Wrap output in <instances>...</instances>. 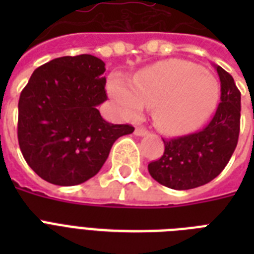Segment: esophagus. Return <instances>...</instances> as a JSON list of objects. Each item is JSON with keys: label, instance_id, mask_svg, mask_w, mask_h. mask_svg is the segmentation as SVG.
Masks as SVG:
<instances>
[{"label": "esophagus", "instance_id": "esophagus-1", "mask_svg": "<svg viewBox=\"0 0 254 254\" xmlns=\"http://www.w3.org/2000/svg\"><path fill=\"white\" fill-rule=\"evenodd\" d=\"M134 134L138 135V137H143V135L149 134V131H147L145 127H135V129H134Z\"/></svg>", "mask_w": 254, "mask_h": 254}]
</instances>
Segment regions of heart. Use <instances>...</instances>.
Masks as SVG:
<instances>
[{"mask_svg": "<svg viewBox=\"0 0 254 254\" xmlns=\"http://www.w3.org/2000/svg\"><path fill=\"white\" fill-rule=\"evenodd\" d=\"M108 92L127 119H137L154 107L159 130L179 134L199 127L213 112L220 97L216 76L195 63L171 59L135 73L133 81L113 76Z\"/></svg>", "mask_w": 254, "mask_h": 254, "instance_id": "obj_1", "label": "heart"}]
</instances>
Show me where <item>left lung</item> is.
Returning <instances> with one entry per match:
<instances>
[{"instance_id": "8db88e82", "label": "left lung", "mask_w": 254, "mask_h": 254, "mask_svg": "<svg viewBox=\"0 0 254 254\" xmlns=\"http://www.w3.org/2000/svg\"><path fill=\"white\" fill-rule=\"evenodd\" d=\"M221 97L211 123L200 131L163 139L165 153L149 163L151 178L174 190H190L207 185L224 170L237 146L240 133L241 93L233 77L216 67Z\"/></svg>"}]
</instances>
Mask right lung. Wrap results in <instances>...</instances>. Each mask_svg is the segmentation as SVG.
Segmentation results:
<instances>
[{
    "label": "right lung",
    "instance_id": "1",
    "mask_svg": "<svg viewBox=\"0 0 254 254\" xmlns=\"http://www.w3.org/2000/svg\"><path fill=\"white\" fill-rule=\"evenodd\" d=\"M105 63L93 55L62 57L33 72L18 103V142L31 169L49 183L75 186L99 173L112 145L130 125L105 121Z\"/></svg>",
    "mask_w": 254,
    "mask_h": 254
}]
</instances>
